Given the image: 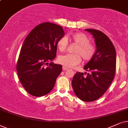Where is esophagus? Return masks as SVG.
Listing matches in <instances>:
<instances>
[{
  "label": "esophagus",
  "mask_w": 128,
  "mask_h": 128,
  "mask_svg": "<svg viewBox=\"0 0 128 128\" xmlns=\"http://www.w3.org/2000/svg\"><path fill=\"white\" fill-rule=\"evenodd\" d=\"M68 70L67 68H66V67H64V66H63V67H62V70H63V71H66V70Z\"/></svg>",
  "instance_id": "1"
}]
</instances>
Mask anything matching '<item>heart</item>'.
Listing matches in <instances>:
<instances>
[{"mask_svg": "<svg viewBox=\"0 0 128 128\" xmlns=\"http://www.w3.org/2000/svg\"><path fill=\"white\" fill-rule=\"evenodd\" d=\"M67 38L77 44L74 52L76 54H67L60 56L58 61L65 67L70 68L78 65L81 61V58L85 61H90L94 56L96 48L90 43V40L86 36L81 32L72 33ZM68 46L66 37H61L57 42V46L60 52H64Z\"/></svg>", "mask_w": 128, "mask_h": 128, "instance_id": "obj_1", "label": "heart"}]
</instances>
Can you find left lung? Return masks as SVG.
I'll return each instance as SVG.
<instances>
[{"mask_svg":"<svg viewBox=\"0 0 128 128\" xmlns=\"http://www.w3.org/2000/svg\"><path fill=\"white\" fill-rule=\"evenodd\" d=\"M85 30L93 36L96 52L84 67L89 72L86 76L83 72H76L72 80V86L78 98L92 102L102 96L113 81L116 57L114 46L106 34L98 30Z\"/></svg>","mask_w":128,"mask_h":128,"instance_id":"1","label":"left lung"}]
</instances>
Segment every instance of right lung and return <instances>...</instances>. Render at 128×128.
Listing matches in <instances>:
<instances>
[{
  "label": "right lung",
  "instance_id": "1",
  "mask_svg": "<svg viewBox=\"0 0 128 128\" xmlns=\"http://www.w3.org/2000/svg\"><path fill=\"white\" fill-rule=\"evenodd\" d=\"M64 35L62 27L46 22L35 27L24 40L16 69L20 82L30 95L44 96L54 86L62 66L49 62L55 58L57 42Z\"/></svg>",
  "mask_w": 128,
  "mask_h": 128
}]
</instances>
